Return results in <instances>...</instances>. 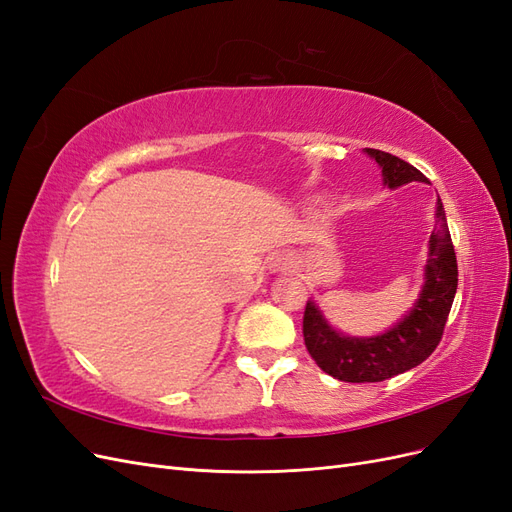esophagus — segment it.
<instances>
[{
  "label": "esophagus",
  "mask_w": 512,
  "mask_h": 512,
  "mask_svg": "<svg viewBox=\"0 0 512 512\" xmlns=\"http://www.w3.org/2000/svg\"><path fill=\"white\" fill-rule=\"evenodd\" d=\"M290 256L288 254H275L271 258V269L273 271H288L290 269Z\"/></svg>",
  "instance_id": "34e87169"
}]
</instances>
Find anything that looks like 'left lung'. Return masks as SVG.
I'll return each instance as SVG.
<instances>
[{
    "mask_svg": "<svg viewBox=\"0 0 512 512\" xmlns=\"http://www.w3.org/2000/svg\"><path fill=\"white\" fill-rule=\"evenodd\" d=\"M374 158L389 188L427 181L421 170L380 149H365ZM436 230L429 239L425 286L412 312L378 337H346L331 329L320 309L307 301L303 314L305 348L316 365L344 382H382L421 365L438 348L457 292V258L438 198Z\"/></svg>",
    "mask_w": 512,
    "mask_h": 512,
    "instance_id": "1",
    "label": "left lung"
}]
</instances>
